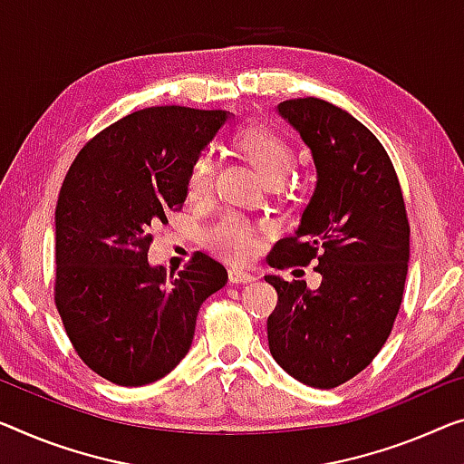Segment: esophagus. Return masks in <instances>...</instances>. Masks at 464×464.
<instances>
[{
    "mask_svg": "<svg viewBox=\"0 0 464 464\" xmlns=\"http://www.w3.org/2000/svg\"><path fill=\"white\" fill-rule=\"evenodd\" d=\"M256 276L247 271H241V268H229V281L231 283H250Z\"/></svg>",
    "mask_w": 464,
    "mask_h": 464,
    "instance_id": "obj_1",
    "label": "esophagus"
}]
</instances>
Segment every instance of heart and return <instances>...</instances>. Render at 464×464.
<instances>
[{
    "mask_svg": "<svg viewBox=\"0 0 464 464\" xmlns=\"http://www.w3.org/2000/svg\"><path fill=\"white\" fill-rule=\"evenodd\" d=\"M235 143L266 183H281L294 166V145L285 135L268 124H246L235 135ZM214 183V160L210 154L193 158L185 181V193L193 202L208 198ZM208 247L229 262H247L260 250V235L244 218L229 214L208 231Z\"/></svg>",
    "mask_w": 464,
    "mask_h": 464,
    "instance_id": "obj_1",
    "label": "heart"
}]
</instances>
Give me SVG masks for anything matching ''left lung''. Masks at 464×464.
Listing matches in <instances>:
<instances>
[{
  "instance_id": "8db88e82",
  "label": "left lung",
  "mask_w": 464,
  "mask_h": 464,
  "mask_svg": "<svg viewBox=\"0 0 464 464\" xmlns=\"http://www.w3.org/2000/svg\"><path fill=\"white\" fill-rule=\"evenodd\" d=\"M279 114L313 151L319 181L298 231L266 260H316L323 281L310 292L306 281L265 276L276 289L268 348L294 379L331 390L364 371L392 334L409 273V214L390 156L354 116L319 98L281 102Z\"/></svg>"
}]
</instances>
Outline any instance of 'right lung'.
I'll use <instances>...</instances> for the list:
<instances>
[{"instance_id":"right-lung-1","label":"right lung","mask_w":464,"mask_h":464,"mask_svg":"<svg viewBox=\"0 0 464 464\" xmlns=\"http://www.w3.org/2000/svg\"><path fill=\"white\" fill-rule=\"evenodd\" d=\"M225 110L154 106L89 140L55 204L53 300L74 352L116 385L169 375L191 348L202 302L225 266L196 252L177 276L148 265L151 231L183 208L189 164Z\"/></svg>"}]
</instances>
